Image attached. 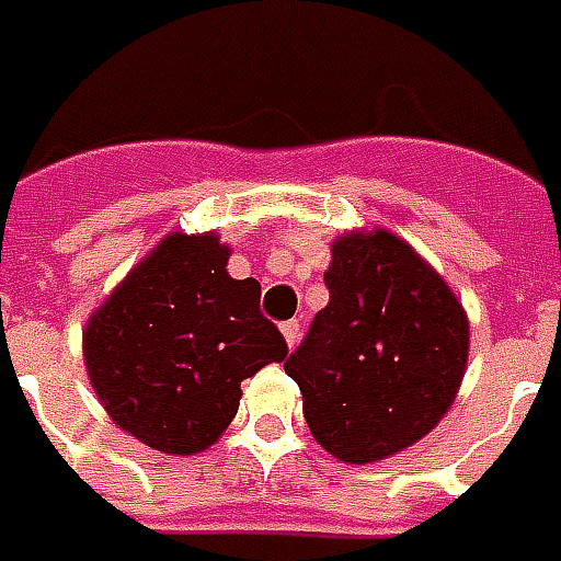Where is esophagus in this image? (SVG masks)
I'll use <instances>...</instances> for the list:
<instances>
[{
	"label": "esophagus",
	"mask_w": 561,
	"mask_h": 561,
	"mask_svg": "<svg viewBox=\"0 0 561 561\" xmlns=\"http://www.w3.org/2000/svg\"><path fill=\"white\" fill-rule=\"evenodd\" d=\"M280 332L287 337L289 347H296V341H299V320H287V323H280Z\"/></svg>",
	"instance_id": "obj_1"
}]
</instances>
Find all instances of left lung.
<instances>
[{"instance_id": "obj_1", "label": "left lung", "mask_w": 561, "mask_h": 561, "mask_svg": "<svg viewBox=\"0 0 561 561\" xmlns=\"http://www.w3.org/2000/svg\"><path fill=\"white\" fill-rule=\"evenodd\" d=\"M329 305L284 363L311 435L341 462L411 447L447 414L468 359L450 287L392 232L337 238Z\"/></svg>"}]
</instances>
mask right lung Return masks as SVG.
I'll list each match as a JSON object with an SVG mask.
<instances>
[{
    "label": "right lung",
    "mask_w": 561,
    "mask_h": 561,
    "mask_svg": "<svg viewBox=\"0 0 561 561\" xmlns=\"http://www.w3.org/2000/svg\"><path fill=\"white\" fill-rule=\"evenodd\" d=\"M226 260L217 236H169L87 323L90 383L153 450H208L236 416L241 380L287 356L260 284L229 277Z\"/></svg>",
    "instance_id": "right-lung-1"
}]
</instances>
